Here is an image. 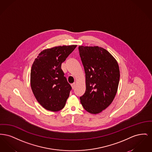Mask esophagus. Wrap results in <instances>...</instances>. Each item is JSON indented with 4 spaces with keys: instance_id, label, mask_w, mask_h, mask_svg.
Listing matches in <instances>:
<instances>
[{
    "instance_id": "esophagus-1",
    "label": "esophagus",
    "mask_w": 152,
    "mask_h": 152,
    "mask_svg": "<svg viewBox=\"0 0 152 152\" xmlns=\"http://www.w3.org/2000/svg\"><path fill=\"white\" fill-rule=\"evenodd\" d=\"M71 86H72V88L73 89H75V87H76V84H75V83H73L72 84H71Z\"/></svg>"
}]
</instances>
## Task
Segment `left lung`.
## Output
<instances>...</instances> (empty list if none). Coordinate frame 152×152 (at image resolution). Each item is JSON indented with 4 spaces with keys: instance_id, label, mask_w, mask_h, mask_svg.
<instances>
[{
    "instance_id": "1",
    "label": "left lung",
    "mask_w": 152,
    "mask_h": 152,
    "mask_svg": "<svg viewBox=\"0 0 152 152\" xmlns=\"http://www.w3.org/2000/svg\"><path fill=\"white\" fill-rule=\"evenodd\" d=\"M79 51L86 84L80 102L88 112L97 114L107 108L116 96L120 76L118 64L108 51L98 46L81 45Z\"/></svg>"
}]
</instances>
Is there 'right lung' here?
I'll use <instances>...</instances> for the list:
<instances>
[{
	"mask_svg": "<svg viewBox=\"0 0 152 152\" xmlns=\"http://www.w3.org/2000/svg\"><path fill=\"white\" fill-rule=\"evenodd\" d=\"M76 46L63 45L44 50L32 65L30 75L32 91L37 101L48 110L57 112L65 106L72 87L61 66Z\"/></svg>",
	"mask_w": 152,
	"mask_h": 152,
	"instance_id": "add662e5",
	"label": "right lung"
}]
</instances>
